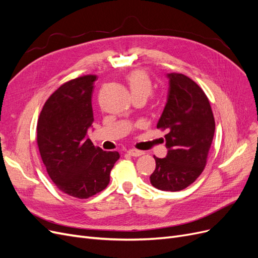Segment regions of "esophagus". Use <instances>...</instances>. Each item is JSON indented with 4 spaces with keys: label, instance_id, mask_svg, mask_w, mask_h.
<instances>
[{
    "label": "esophagus",
    "instance_id": "34e87169",
    "mask_svg": "<svg viewBox=\"0 0 258 258\" xmlns=\"http://www.w3.org/2000/svg\"><path fill=\"white\" fill-rule=\"evenodd\" d=\"M128 154L134 156V157H139V156H142L144 153L142 151H138V150H130L128 151Z\"/></svg>",
    "mask_w": 258,
    "mask_h": 258
}]
</instances>
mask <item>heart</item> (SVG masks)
Wrapping results in <instances>:
<instances>
[{"mask_svg": "<svg viewBox=\"0 0 258 258\" xmlns=\"http://www.w3.org/2000/svg\"><path fill=\"white\" fill-rule=\"evenodd\" d=\"M129 90L132 98L145 97L147 98L154 90V83L147 72L143 70H135L126 76Z\"/></svg>", "mask_w": 258, "mask_h": 258, "instance_id": "1", "label": "heart"}]
</instances>
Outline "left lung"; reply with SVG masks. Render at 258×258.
Returning <instances> with one entry per match:
<instances>
[{"instance_id":"1","label":"left lung","mask_w":258,"mask_h":258,"mask_svg":"<svg viewBox=\"0 0 258 258\" xmlns=\"http://www.w3.org/2000/svg\"><path fill=\"white\" fill-rule=\"evenodd\" d=\"M169 93L157 128L167 130L166 158L155 157L150 176L156 188L178 191L192 184L205 170L215 131L209 99L200 86L181 73L168 74Z\"/></svg>"}]
</instances>
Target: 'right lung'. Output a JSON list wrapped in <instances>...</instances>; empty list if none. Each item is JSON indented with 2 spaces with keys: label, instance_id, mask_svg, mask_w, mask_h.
<instances>
[{
  "label": "right lung",
  "instance_id": "obj_1",
  "mask_svg": "<svg viewBox=\"0 0 258 258\" xmlns=\"http://www.w3.org/2000/svg\"><path fill=\"white\" fill-rule=\"evenodd\" d=\"M97 75L88 74L62 84L46 101L36 127V143L46 171L69 196L87 199L106 188L118 160L86 138L93 122L91 97Z\"/></svg>",
  "mask_w": 258,
  "mask_h": 258
}]
</instances>
